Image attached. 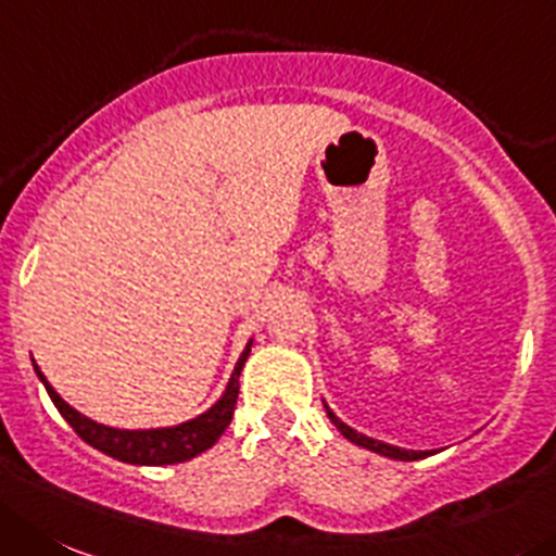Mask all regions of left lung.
I'll use <instances>...</instances> for the list:
<instances>
[{
    "label": "left lung",
    "instance_id": "left-lung-1",
    "mask_svg": "<svg viewBox=\"0 0 556 556\" xmlns=\"http://www.w3.org/2000/svg\"><path fill=\"white\" fill-rule=\"evenodd\" d=\"M326 406V403H324ZM326 414H329V419L334 422V428L340 430L349 442H354L356 447H365L370 450V453H378L383 455V458H392V460H419V458H428V455H433V450H403V447H395V444H387V442H378V439H370V435L359 433V430H354L351 425L342 422L340 417H337L334 412H331L329 406H326Z\"/></svg>",
    "mask_w": 556,
    "mask_h": 556
}]
</instances>
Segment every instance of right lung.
Masks as SVG:
<instances>
[{
	"label": "right lung",
	"instance_id": "right-lung-1",
	"mask_svg": "<svg viewBox=\"0 0 556 556\" xmlns=\"http://www.w3.org/2000/svg\"><path fill=\"white\" fill-rule=\"evenodd\" d=\"M249 351H252V340L247 342V349L238 356L236 367L230 372V381H227L225 392H222L219 401L207 412L197 414L194 419H186V422L167 425V428H109V425L96 422V419L85 417L81 412H76L74 406H67L56 389L46 381V376L40 372V367L35 365L40 383L49 392L51 403L56 406V412L65 417V422L76 430V433L85 439L90 447L101 450L109 458H117L123 464L134 466H169V464H184L191 460L194 455L205 453L207 447H214L219 442V435L225 433V428L230 425L232 412H236L238 401V376H241V367L247 362Z\"/></svg>",
	"mask_w": 556,
	"mask_h": 556
}]
</instances>
